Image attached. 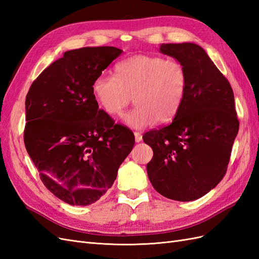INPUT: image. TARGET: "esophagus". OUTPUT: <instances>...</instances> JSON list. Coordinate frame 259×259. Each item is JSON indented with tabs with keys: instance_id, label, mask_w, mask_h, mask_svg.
<instances>
[{
	"instance_id": "esophagus-1",
	"label": "esophagus",
	"mask_w": 259,
	"mask_h": 259,
	"mask_svg": "<svg viewBox=\"0 0 259 259\" xmlns=\"http://www.w3.org/2000/svg\"><path fill=\"white\" fill-rule=\"evenodd\" d=\"M134 135H135V140H136V143L142 142V139H143L142 133H139V132H135V133H134Z\"/></svg>"
}]
</instances>
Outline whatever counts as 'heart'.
<instances>
[{
    "label": "heart",
    "instance_id": "b5f03b06",
    "mask_svg": "<svg viewBox=\"0 0 259 259\" xmlns=\"http://www.w3.org/2000/svg\"><path fill=\"white\" fill-rule=\"evenodd\" d=\"M188 71L180 60L155 55H135L117 62L114 76L98 75L92 91L103 111L111 117L123 114L131 104L136 106L124 115V123L144 128L155 121H171L188 92Z\"/></svg>",
    "mask_w": 259,
    "mask_h": 259
}]
</instances>
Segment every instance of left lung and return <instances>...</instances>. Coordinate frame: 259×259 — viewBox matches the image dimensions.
Returning a JSON list of instances; mask_svg holds the SVG:
<instances>
[{"label": "left lung", "mask_w": 259, "mask_h": 259, "mask_svg": "<svg viewBox=\"0 0 259 259\" xmlns=\"http://www.w3.org/2000/svg\"><path fill=\"white\" fill-rule=\"evenodd\" d=\"M160 51L188 71V92L168 125L143 136L152 148L148 177L163 197L197 200L215 188L228 168L239 120L229 81L201 46L162 44Z\"/></svg>", "instance_id": "obj_1"}]
</instances>
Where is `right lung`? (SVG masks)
I'll return each mask as SVG.
<instances>
[{"instance_id":"add662e5","label":"right lung","mask_w":259,"mask_h":259,"mask_svg":"<svg viewBox=\"0 0 259 259\" xmlns=\"http://www.w3.org/2000/svg\"><path fill=\"white\" fill-rule=\"evenodd\" d=\"M122 51L66 52L31 84L23 140L44 186L70 205L99 200L135 144L133 132L98 108L94 80Z\"/></svg>"}]
</instances>
